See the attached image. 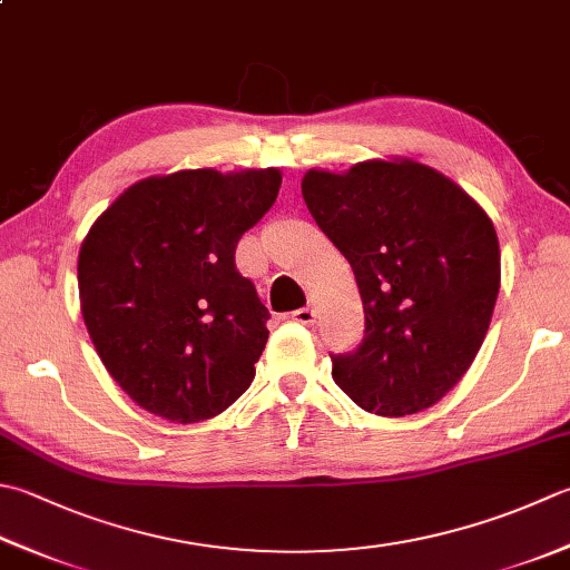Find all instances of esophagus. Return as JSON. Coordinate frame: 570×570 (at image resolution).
Wrapping results in <instances>:
<instances>
[{
  "instance_id": "obj_1",
  "label": "esophagus",
  "mask_w": 570,
  "mask_h": 570,
  "mask_svg": "<svg viewBox=\"0 0 570 570\" xmlns=\"http://www.w3.org/2000/svg\"><path fill=\"white\" fill-rule=\"evenodd\" d=\"M292 321L301 323V326H314V323H316V311L311 308V306L298 308V311H294V314H292Z\"/></svg>"
}]
</instances>
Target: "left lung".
<instances>
[{"label": "left lung", "instance_id": "1", "mask_svg": "<svg viewBox=\"0 0 570 570\" xmlns=\"http://www.w3.org/2000/svg\"><path fill=\"white\" fill-rule=\"evenodd\" d=\"M301 193L348 259L365 311L363 343L331 355L333 381L381 417L440 403L470 371L494 314L492 219L450 177L407 158L308 170Z\"/></svg>", "mask_w": 570, "mask_h": 570}]
</instances>
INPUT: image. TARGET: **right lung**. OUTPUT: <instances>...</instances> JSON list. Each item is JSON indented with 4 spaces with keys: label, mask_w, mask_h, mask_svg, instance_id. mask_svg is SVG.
<instances>
[{
    "label": "right lung",
    "mask_w": 570,
    "mask_h": 570,
    "mask_svg": "<svg viewBox=\"0 0 570 570\" xmlns=\"http://www.w3.org/2000/svg\"><path fill=\"white\" fill-rule=\"evenodd\" d=\"M278 187L276 167L155 175L122 189L88 229L78 252L83 323L142 410L189 425L252 385L269 311L234 252Z\"/></svg>",
    "instance_id": "1"
}]
</instances>
